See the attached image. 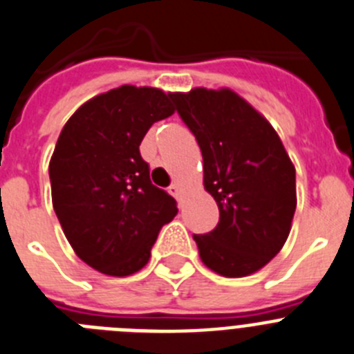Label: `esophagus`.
I'll list each match as a JSON object with an SVG mask.
<instances>
[{"mask_svg":"<svg viewBox=\"0 0 354 354\" xmlns=\"http://www.w3.org/2000/svg\"><path fill=\"white\" fill-rule=\"evenodd\" d=\"M168 191H170L177 200L183 198V187H180V184H171V186L168 187Z\"/></svg>","mask_w":354,"mask_h":354,"instance_id":"obj_1","label":"esophagus"}]
</instances>
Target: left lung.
Segmentation results:
<instances>
[{
	"mask_svg": "<svg viewBox=\"0 0 354 354\" xmlns=\"http://www.w3.org/2000/svg\"><path fill=\"white\" fill-rule=\"evenodd\" d=\"M177 113L203 156V184L219 223L193 235L216 274L244 277L270 261L286 242L297 209L295 167L270 122L232 89L171 93Z\"/></svg>",
	"mask_w": 354,
	"mask_h": 354,
	"instance_id": "obj_1",
	"label": "left lung"
}]
</instances>
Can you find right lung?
Returning <instances> with one entry per match:
<instances>
[{
	"label": "right lung",
	"instance_id": "add662e5",
	"mask_svg": "<svg viewBox=\"0 0 354 354\" xmlns=\"http://www.w3.org/2000/svg\"><path fill=\"white\" fill-rule=\"evenodd\" d=\"M170 95L121 86L84 103L64 124L48 165L52 205L73 251L106 275L145 267L177 202L156 187L140 144L175 112Z\"/></svg>",
	"mask_w": 354,
	"mask_h": 354
}]
</instances>
